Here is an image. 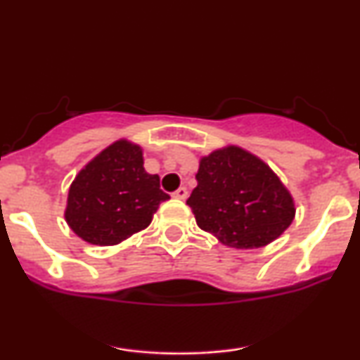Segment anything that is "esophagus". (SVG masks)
<instances>
[{
    "instance_id": "obj_1",
    "label": "esophagus",
    "mask_w": 360,
    "mask_h": 360,
    "mask_svg": "<svg viewBox=\"0 0 360 360\" xmlns=\"http://www.w3.org/2000/svg\"><path fill=\"white\" fill-rule=\"evenodd\" d=\"M172 198H176V200H186V198H188V189L177 188L176 191L172 193Z\"/></svg>"
}]
</instances>
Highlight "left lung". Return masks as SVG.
Segmentation results:
<instances>
[{
  "mask_svg": "<svg viewBox=\"0 0 360 360\" xmlns=\"http://www.w3.org/2000/svg\"><path fill=\"white\" fill-rule=\"evenodd\" d=\"M198 186L186 203L198 226L235 249H257L279 237L295 218V203L279 177L240 147L200 160Z\"/></svg>",
  "mask_w": 360,
  "mask_h": 360,
  "instance_id": "8db88e82",
  "label": "left lung"
}]
</instances>
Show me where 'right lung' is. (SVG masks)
I'll use <instances>...</instances> for the list:
<instances>
[{
  "mask_svg": "<svg viewBox=\"0 0 360 360\" xmlns=\"http://www.w3.org/2000/svg\"><path fill=\"white\" fill-rule=\"evenodd\" d=\"M166 200L159 176L143 169L142 148L118 140L72 181L65 221L82 240L115 245L147 229Z\"/></svg>",
  "mask_w": 360,
  "mask_h": 360,
  "instance_id": "right-lung-1",
  "label": "right lung"
}]
</instances>
